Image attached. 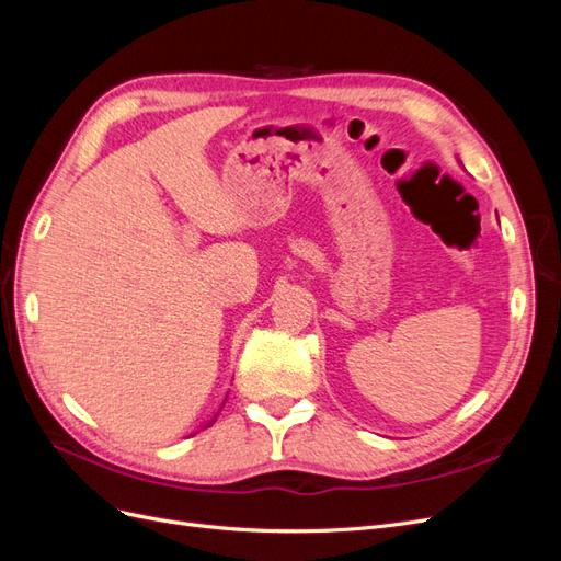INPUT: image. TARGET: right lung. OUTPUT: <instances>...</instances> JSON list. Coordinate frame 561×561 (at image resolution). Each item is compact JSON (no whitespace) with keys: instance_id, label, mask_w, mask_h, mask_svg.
Masks as SVG:
<instances>
[{"instance_id":"add662e5","label":"right lung","mask_w":561,"mask_h":561,"mask_svg":"<svg viewBox=\"0 0 561 561\" xmlns=\"http://www.w3.org/2000/svg\"><path fill=\"white\" fill-rule=\"evenodd\" d=\"M213 421H215V419H213ZM213 421H210V423H213Z\"/></svg>"}]
</instances>
